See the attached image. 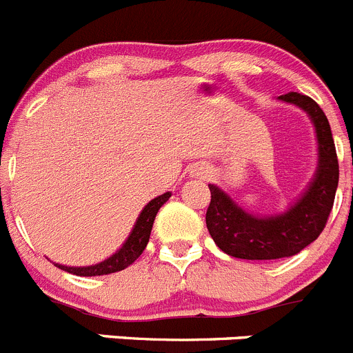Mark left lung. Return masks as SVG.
Returning <instances> with one entry per match:
<instances>
[{"label": "left lung", "mask_w": 353, "mask_h": 353, "mask_svg": "<svg viewBox=\"0 0 353 353\" xmlns=\"http://www.w3.org/2000/svg\"><path fill=\"white\" fill-rule=\"evenodd\" d=\"M279 101L298 106L310 118L317 137V167L305 192L284 212L258 216L235 202L216 184H209L207 230L216 245L239 259H281L298 254L324 230L338 188V158L324 111L308 95L289 92Z\"/></svg>", "instance_id": "obj_1"}]
</instances>
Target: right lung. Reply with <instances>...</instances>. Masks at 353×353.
Returning a JSON list of instances; mask_svg holds the SVG:
<instances>
[{
	"label": "right lung",
	"instance_id": "right-lung-1",
	"mask_svg": "<svg viewBox=\"0 0 353 353\" xmlns=\"http://www.w3.org/2000/svg\"><path fill=\"white\" fill-rule=\"evenodd\" d=\"M170 195H172V193L167 192L163 193V195L151 200L148 205H144V209L141 210L139 217L136 219V225H134L132 232L128 233L127 240L121 243V247L114 252V254H111L110 258L104 259V261L97 263V265H90V266H68V265H61V263H54V265L57 266V268L64 270V272L72 273V275H78V276L110 275V273L121 272V270L130 266L132 263L136 261V259L143 254L148 242H150L151 228H153L157 212L160 210V207L170 199Z\"/></svg>",
	"mask_w": 353,
	"mask_h": 353
}]
</instances>
